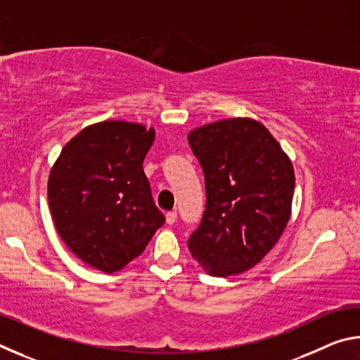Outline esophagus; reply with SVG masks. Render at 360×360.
<instances>
[{
  "mask_svg": "<svg viewBox=\"0 0 360 360\" xmlns=\"http://www.w3.org/2000/svg\"><path fill=\"white\" fill-rule=\"evenodd\" d=\"M167 224H169V225H173L176 221H178V212L176 211H169V212H167Z\"/></svg>",
  "mask_w": 360,
  "mask_h": 360,
  "instance_id": "esophagus-1",
  "label": "esophagus"
}]
</instances>
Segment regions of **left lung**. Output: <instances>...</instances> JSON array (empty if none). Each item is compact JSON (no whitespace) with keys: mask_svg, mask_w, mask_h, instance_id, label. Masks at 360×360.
<instances>
[{"mask_svg":"<svg viewBox=\"0 0 360 360\" xmlns=\"http://www.w3.org/2000/svg\"><path fill=\"white\" fill-rule=\"evenodd\" d=\"M203 168L206 210L187 241L211 276L249 270L281 238L295 174L290 158L260 122L217 120L187 135Z\"/></svg>","mask_w":360,"mask_h":360,"instance_id":"1","label":"left lung"}]
</instances>
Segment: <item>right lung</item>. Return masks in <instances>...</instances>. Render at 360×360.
I'll return each mask as SVG.
<instances>
[{
    "instance_id": "1",
    "label": "right lung",
    "mask_w": 360,
    "mask_h": 360,
    "mask_svg": "<svg viewBox=\"0 0 360 360\" xmlns=\"http://www.w3.org/2000/svg\"><path fill=\"white\" fill-rule=\"evenodd\" d=\"M154 139L143 124L98 122L70 139L51 169L47 198L60 238L96 270H122L165 224L143 169Z\"/></svg>"
}]
</instances>
